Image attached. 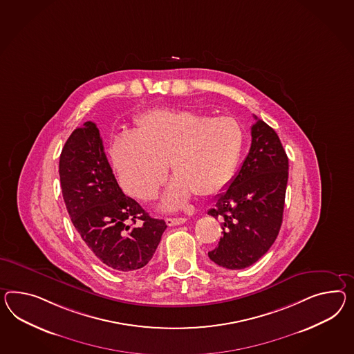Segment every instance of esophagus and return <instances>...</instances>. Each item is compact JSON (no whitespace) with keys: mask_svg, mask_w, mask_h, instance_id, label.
Segmentation results:
<instances>
[{"mask_svg":"<svg viewBox=\"0 0 354 354\" xmlns=\"http://www.w3.org/2000/svg\"><path fill=\"white\" fill-rule=\"evenodd\" d=\"M186 222V218H165V223L169 227L180 226Z\"/></svg>","mask_w":354,"mask_h":354,"instance_id":"obj_1","label":"esophagus"}]
</instances>
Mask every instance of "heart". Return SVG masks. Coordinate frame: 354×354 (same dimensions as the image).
<instances>
[{
	"label": "heart",
	"mask_w": 354,
	"mask_h": 354,
	"mask_svg": "<svg viewBox=\"0 0 354 354\" xmlns=\"http://www.w3.org/2000/svg\"><path fill=\"white\" fill-rule=\"evenodd\" d=\"M244 142L243 128L231 117L209 118L191 110H147L135 119L133 135L111 146L119 180L138 200L154 199L165 165L174 176L163 207H181L191 194L208 198L231 180Z\"/></svg>",
	"instance_id": "b5f03b06"
}]
</instances>
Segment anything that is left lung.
I'll use <instances>...</instances> for the list:
<instances>
[{"label":"left lung","instance_id":"left-lung-1","mask_svg":"<svg viewBox=\"0 0 354 354\" xmlns=\"http://www.w3.org/2000/svg\"><path fill=\"white\" fill-rule=\"evenodd\" d=\"M254 118L249 154L208 210L223 230L209 258L227 270H243L262 258L282 223L289 159L274 129Z\"/></svg>","mask_w":354,"mask_h":354}]
</instances>
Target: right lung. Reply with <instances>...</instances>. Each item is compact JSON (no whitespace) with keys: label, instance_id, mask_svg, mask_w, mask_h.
I'll return each mask as SVG.
<instances>
[{"label":"right lung","instance_id":"add662e5","mask_svg":"<svg viewBox=\"0 0 354 354\" xmlns=\"http://www.w3.org/2000/svg\"><path fill=\"white\" fill-rule=\"evenodd\" d=\"M59 174L65 207L88 252L119 272L146 266L167 225L123 194L93 122L74 129L66 140Z\"/></svg>","mask_w":354,"mask_h":354}]
</instances>
